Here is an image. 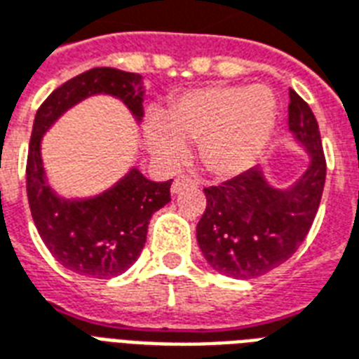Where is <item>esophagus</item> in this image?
<instances>
[{"label":"esophagus","instance_id":"1","mask_svg":"<svg viewBox=\"0 0 359 359\" xmlns=\"http://www.w3.org/2000/svg\"><path fill=\"white\" fill-rule=\"evenodd\" d=\"M187 187H196V182H194V180H191V177H187V176L176 177V180L172 182L170 193L177 194L180 191H183V189H187Z\"/></svg>","mask_w":359,"mask_h":359}]
</instances>
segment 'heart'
Returning a JSON list of instances; mask_svg holds the SVG:
<instances>
[{"label":"heart","mask_w":359,"mask_h":359,"mask_svg":"<svg viewBox=\"0 0 359 359\" xmlns=\"http://www.w3.org/2000/svg\"><path fill=\"white\" fill-rule=\"evenodd\" d=\"M277 118L273 93L264 86H205L185 91L165 116L151 114L144 140L155 159L174 166L198 142L205 170L217 177L247 172L268 146Z\"/></svg>","instance_id":"heart-1"}]
</instances>
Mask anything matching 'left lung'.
I'll use <instances>...</instances> for the list:
<instances>
[{
	"label": "left lung",
	"mask_w": 359,
	"mask_h": 359,
	"mask_svg": "<svg viewBox=\"0 0 359 359\" xmlns=\"http://www.w3.org/2000/svg\"><path fill=\"white\" fill-rule=\"evenodd\" d=\"M288 130L309 155L307 170L290 187L269 185L260 166L219 187L204 189L205 211L196 224V241L219 273L255 279L298 251L320 205L326 159L313 110L294 90Z\"/></svg>",
	"instance_id": "8db88e82"
}]
</instances>
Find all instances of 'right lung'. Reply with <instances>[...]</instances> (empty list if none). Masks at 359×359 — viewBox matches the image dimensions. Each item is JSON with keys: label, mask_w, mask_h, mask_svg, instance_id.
I'll return each instance as SVG.
<instances>
[{"label": "right lung", "mask_w": 359, "mask_h": 359, "mask_svg": "<svg viewBox=\"0 0 359 359\" xmlns=\"http://www.w3.org/2000/svg\"><path fill=\"white\" fill-rule=\"evenodd\" d=\"M116 97L136 123L144 118V82L136 73L97 67L67 80L35 114L27 151L26 187L33 223L52 257L74 273L108 279L125 273L140 257L149 219L170 202L168 182H151L130 168L119 182L90 198H65L48 183L41 155L44 133L63 114L93 95Z\"/></svg>", "instance_id": "1"}]
</instances>
